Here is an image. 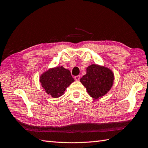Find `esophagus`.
I'll use <instances>...</instances> for the list:
<instances>
[{
  "label": "esophagus",
  "mask_w": 148,
  "mask_h": 148,
  "mask_svg": "<svg viewBox=\"0 0 148 148\" xmlns=\"http://www.w3.org/2000/svg\"><path fill=\"white\" fill-rule=\"evenodd\" d=\"M79 79H80V76H79V75H78V76H76L74 77V79L76 80V81H79Z\"/></svg>",
  "instance_id": "34e87169"
}]
</instances>
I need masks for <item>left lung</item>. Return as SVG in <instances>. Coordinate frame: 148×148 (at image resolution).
<instances>
[{"label":"left lung","mask_w":148,"mask_h":148,"mask_svg":"<svg viewBox=\"0 0 148 148\" xmlns=\"http://www.w3.org/2000/svg\"><path fill=\"white\" fill-rule=\"evenodd\" d=\"M114 80V75L111 69L93 64L86 68V73L81 78L80 82L91 97L99 99L111 90Z\"/></svg>","instance_id":"8db88e82"}]
</instances>
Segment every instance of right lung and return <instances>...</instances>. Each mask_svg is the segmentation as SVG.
Instances as JSON below:
<instances>
[{"label": "right lung", "mask_w": 148, "mask_h": 148, "mask_svg": "<svg viewBox=\"0 0 148 148\" xmlns=\"http://www.w3.org/2000/svg\"><path fill=\"white\" fill-rule=\"evenodd\" d=\"M39 81L45 92L55 99L63 95L74 79L69 69L58 66L44 72L40 76Z\"/></svg>", "instance_id": "obj_1"}]
</instances>
